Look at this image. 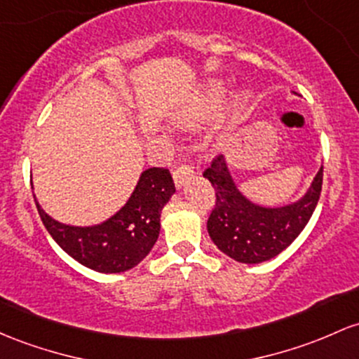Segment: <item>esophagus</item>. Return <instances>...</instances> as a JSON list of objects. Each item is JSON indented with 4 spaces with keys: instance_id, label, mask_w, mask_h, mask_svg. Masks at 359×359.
<instances>
[{
    "instance_id": "obj_1",
    "label": "esophagus",
    "mask_w": 359,
    "mask_h": 359,
    "mask_svg": "<svg viewBox=\"0 0 359 359\" xmlns=\"http://www.w3.org/2000/svg\"><path fill=\"white\" fill-rule=\"evenodd\" d=\"M192 175H194V170H192L189 165H180V167H177L175 170H173V184H175L177 189H182L184 184H186Z\"/></svg>"
}]
</instances>
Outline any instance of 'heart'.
Instances as JSON below:
<instances>
[{"label": "heart", "instance_id": "obj_1", "mask_svg": "<svg viewBox=\"0 0 359 359\" xmlns=\"http://www.w3.org/2000/svg\"><path fill=\"white\" fill-rule=\"evenodd\" d=\"M223 97H224L223 83H219V81L216 80L210 81V83L204 86V90L201 92V95L198 100H196V104L180 116L179 119L180 124H191V122L199 119V117L204 116V114L215 110L219 104H222ZM243 102H245V97H240L238 104H243Z\"/></svg>", "mask_w": 359, "mask_h": 359}]
</instances>
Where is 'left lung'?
I'll list each match as a JSON object with an SVG mask.
<instances>
[{"label":"left lung","instance_id":"8db88e82","mask_svg":"<svg viewBox=\"0 0 359 359\" xmlns=\"http://www.w3.org/2000/svg\"><path fill=\"white\" fill-rule=\"evenodd\" d=\"M203 175L216 192L215 210L208 219V233L215 245L233 261L259 264L290 247L306 226L320 198L324 167L300 199L276 208L261 206L245 198L223 155L216 156Z\"/></svg>","mask_w":359,"mask_h":359}]
</instances>
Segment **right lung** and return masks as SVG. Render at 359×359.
<instances>
[{"instance_id":"right-lung-1","label":"right lung","mask_w":359,"mask_h":359,"mask_svg":"<svg viewBox=\"0 0 359 359\" xmlns=\"http://www.w3.org/2000/svg\"><path fill=\"white\" fill-rule=\"evenodd\" d=\"M175 192L167 168H148L116 215L92 226L56 222L35 199L46 230L66 254L97 273H124L149 254L160 235V216Z\"/></svg>"}]
</instances>
